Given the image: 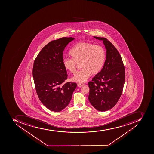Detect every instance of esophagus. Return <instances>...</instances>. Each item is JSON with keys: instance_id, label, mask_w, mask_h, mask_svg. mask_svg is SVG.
Segmentation results:
<instances>
[{"instance_id": "esophagus-1", "label": "esophagus", "mask_w": 154, "mask_h": 154, "mask_svg": "<svg viewBox=\"0 0 154 154\" xmlns=\"http://www.w3.org/2000/svg\"><path fill=\"white\" fill-rule=\"evenodd\" d=\"M83 84L78 83V86L79 87H81L82 86H83Z\"/></svg>"}]
</instances>
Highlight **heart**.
<instances>
[{
  "instance_id": "b5f03b06",
  "label": "heart",
  "mask_w": 154,
  "mask_h": 154,
  "mask_svg": "<svg viewBox=\"0 0 154 154\" xmlns=\"http://www.w3.org/2000/svg\"><path fill=\"white\" fill-rule=\"evenodd\" d=\"M72 58H64L63 61L66 70L72 74L76 72L79 64L82 69L76 73L72 80L78 83H84L90 78L91 74H99L106 61V52L102 46L95 45L87 42L77 44L69 52Z\"/></svg>"
}]
</instances>
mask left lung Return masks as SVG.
Here are the masks:
<instances>
[{
	"instance_id": "left-lung-1",
	"label": "left lung",
	"mask_w": 154,
	"mask_h": 154,
	"mask_svg": "<svg viewBox=\"0 0 154 154\" xmlns=\"http://www.w3.org/2000/svg\"><path fill=\"white\" fill-rule=\"evenodd\" d=\"M103 40L106 49L104 66L88 83V100L97 110L106 111L116 106L121 97L125 80V69L120 54L107 39L94 36Z\"/></svg>"
}]
</instances>
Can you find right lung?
I'll list each match as a JSON object with an SVG mask.
<instances>
[{
    "label": "right lung",
    "instance_id": "obj_1",
    "mask_svg": "<svg viewBox=\"0 0 154 154\" xmlns=\"http://www.w3.org/2000/svg\"><path fill=\"white\" fill-rule=\"evenodd\" d=\"M72 37L52 40L43 48L34 62L33 76L39 99L48 109L54 112L63 110L68 106L75 83L65 82L66 70L63 64V51Z\"/></svg>",
    "mask_w": 154,
    "mask_h": 154
}]
</instances>
